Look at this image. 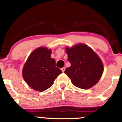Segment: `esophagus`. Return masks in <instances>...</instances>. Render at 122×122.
<instances>
[{
    "mask_svg": "<svg viewBox=\"0 0 122 122\" xmlns=\"http://www.w3.org/2000/svg\"><path fill=\"white\" fill-rule=\"evenodd\" d=\"M61 69L63 72H64V71H65V67H63V68H61Z\"/></svg>",
    "mask_w": 122,
    "mask_h": 122,
    "instance_id": "1",
    "label": "esophagus"
}]
</instances>
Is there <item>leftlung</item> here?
Segmentation results:
<instances>
[{
  "instance_id": "left-lung-1",
  "label": "left lung",
  "mask_w": 122,
  "mask_h": 122,
  "mask_svg": "<svg viewBox=\"0 0 122 122\" xmlns=\"http://www.w3.org/2000/svg\"><path fill=\"white\" fill-rule=\"evenodd\" d=\"M71 65L65 73L75 86L87 89L97 83L103 73V65L97 54L85 44L79 43L66 47Z\"/></svg>"
}]
</instances>
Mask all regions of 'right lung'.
Returning a JSON list of instances; mask_svg holds the SVG:
<instances>
[{
	"mask_svg": "<svg viewBox=\"0 0 122 122\" xmlns=\"http://www.w3.org/2000/svg\"><path fill=\"white\" fill-rule=\"evenodd\" d=\"M51 49L38 47L30 54L23 68L25 82L37 91L43 92L50 88L62 72L56 66V61L51 58Z\"/></svg>",
	"mask_w": 122,
	"mask_h": 122,
	"instance_id": "1",
	"label": "right lung"
}]
</instances>
